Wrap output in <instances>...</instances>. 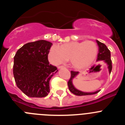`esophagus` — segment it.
<instances>
[{
  "mask_svg": "<svg viewBox=\"0 0 125 125\" xmlns=\"http://www.w3.org/2000/svg\"><path fill=\"white\" fill-rule=\"evenodd\" d=\"M65 67L64 66H58V68H59V69H62V68H64Z\"/></svg>",
  "mask_w": 125,
  "mask_h": 125,
  "instance_id": "esophagus-1",
  "label": "esophagus"
}]
</instances>
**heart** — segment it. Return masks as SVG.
Wrapping results in <instances>:
<instances>
[{
  "label": "heart",
  "instance_id": "heart-1",
  "mask_svg": "<svg viewBox=\"0 0 125 125\" xmlns=\"http://www.w3.org/2000/svg\"><path fill=\"white\" fill-rule=\"evenodd\" d=\"M98 54V47L91 41L71 42L61 46L54 44L49 52V58L54 64L64 63L70 59L73 68L78 69L89 67L94 61Z\"/></svg>",
  "mask_w": 125,
  "mask_h": 125
}]
</instances>
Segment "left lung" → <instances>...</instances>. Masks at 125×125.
Masks as SVG:
<instances>
[{"label":"left lung","mask_w":125,"mask_h":125,"mask_svg":"<svg viewBox=\"0 0 125 125\" xmlns=\"http://www.w3.org/2000/svg\"><path fill=\"white\" fill-rule=\"evenodd\" d=\"M96 42L98 45V54L97 56V61H104V62L108 64V68L109 69V73H111V70H112V61L111 59V53L110 51L108 49L104 44L101 42L96 41ZM79 73L78 71H71V78H69V80L68 81V85L69 87V91L73 93L74 94L77 96H86V95H91V94H94L98 93L100 90L95 91L93 93H85L81 91L74 86L73 84V79L74 77H76L78 74Z\"/></svg>","instance_id":"1"}]
</instances>
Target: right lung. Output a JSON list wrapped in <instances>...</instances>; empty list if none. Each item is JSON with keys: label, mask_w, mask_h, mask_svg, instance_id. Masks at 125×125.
Masks as SVG:
<instances>
[{"label": "right lung", "mask_w": 125, "mask_h": 125, "mask_svg": "<svg viewBox=\"0 0 125 125\" xmlns=\"http://www.w3.org/2000/svg\"><path fill=\"white\" fill-rule=\"evenodd\" d=\"M51 42L39 40L24 44L14 57L13 74L17 86L25 95L42 98L50 91L49 81L57 68L49 64Z\"/></svg>", "instance_id": "obj_1"}]
</instances>
